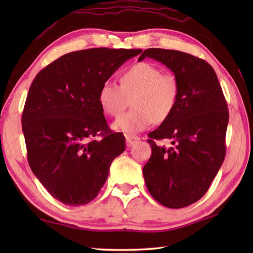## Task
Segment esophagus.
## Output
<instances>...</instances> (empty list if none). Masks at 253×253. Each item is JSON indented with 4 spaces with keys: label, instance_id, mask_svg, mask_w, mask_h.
<instances>
[{
    "label": "esophagus",
    "instance_id": "1",
    "mask_svg": "<svg viewBox=\"0 0 253 253\" xmlns=\"http://www.w3.org/2000/svg\"><path fill=\"white\" fill-rule=\"evenodd\" d=\"M138 140H139V137H137V136H132V135L126 136V145L128 147H131L132 145L138 142Z\"/></svg>",
    "mask_w": 253,
    "mask_h": 253
}]
</instances>
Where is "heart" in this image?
Segmentation results:
<instances>
[{"label":"heart","mask_w":253,"mask_h":253,"mask_svg":"<svg viewBox=\"0 0 253 253\" xmlns=\"http://www.w3.org/2000/svg\"><path fill=\"white\" fill-rule=\"evenodd\" d=\"M179 84L176 76L162 72L151 62H137L121 76V85L105 81L98 92L102 111L110 117H118L129 105L132 109L114 123L117 131L131 135L143 131L152 124L168 119L177 105Z\"/></svg>","instance_id":"obj_1"}]
</instances>
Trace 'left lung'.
Segmentation results:
<instances>
[{
	"mask_svg": "<svg viewBox=\"0 0 253 253\" xmlns=\"http://www.w3.org/2000/svg\"><path fill=\"white\" fill-rule=\"evenodd\" d=\"M152 58L172 70L179 97L172 115L147 139L152 156L143 168L147 190L158 203L181 209L207 193L225 157L229 111L215 71L203 59L177 50L152 48ZM169 139L172 146L158 147Z\"/></svg>",
	"mask_w": 253,
	"mask_h": 253,
	"instance_id": "1",
	"label": "left lung"
}]
</instances>
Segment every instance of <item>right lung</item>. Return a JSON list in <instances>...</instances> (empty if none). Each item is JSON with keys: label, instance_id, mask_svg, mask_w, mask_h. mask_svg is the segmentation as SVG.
I'll return each mask as SVG.
<instances>
[{"label": "right lung", "instance_id": "1", "mask_svg": "<svg viewBox=\"0 0 253 253\" xmlns=\"http://www.w3.org/2000/svg\"><path fill=\"white\" fill-rule=\"evenodd\" d=\"M140 49L93 48L67 53L42 69L22 114L28 161L46 191L70 207L96 198L125 137L107 125L101 84ZM101 135V140H96Z\"/></svg>", "mask_w": 253, "mask_h": 253}]
</instances>
